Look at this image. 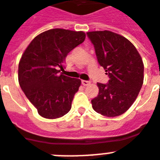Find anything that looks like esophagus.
<instances>
[{
    "label": "esophagus",
    "mask_w": 160,
    "mask_h": 160,
    "mask_svg": "<svg viewBox=\"0 0 160 160\" xmlns=\"http://www.w3.org/2000/svg\"><path fill=\"white\" fill-rule=\"evenodd\" d=\"M82 84L83 86H89L91 84L90 81H86V80H82Z\"/></svg>",
    "instance_id": "obj_1"
}]
</instances>
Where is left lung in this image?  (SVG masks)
Segmentation results:
<instances>
[{
    "mask_svg": "<svg viewBox=\"0 0 160 160\" xmlns=\"http://www.w3.org/2000/svg\"><path fill=\"white\" fill-rule=\"evenodd\" d=\"M99 65L107 72L108 84L97 83L99 94L91 100L96 112L108 117L120 116L137 99L144 78V65L134 45L109 31H90Z\"/></svg>",
    "mask_w": 160,
    "mask_h": 160,
    "instance_id": "obj_1",
    "label": "left lung"
}]
</instances>
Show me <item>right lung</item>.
<instances>
[{"label":"right lung","instance_id":"right-lung-1","mask_svg":"<svg viewBox=\"0 0 160 160\" xmlns=\"http://www.w3.org/2000/svg\"><path fill=\"white\" fill-rule=\"evenodd\" d=\"M83 31L52 29L38 35L23 52L18 82L41 117L57 119L69 112L81 80L59 74L68 53L85 40Z\"/></svg>","mask_w":160,"mask_h":160}]
</instances>
